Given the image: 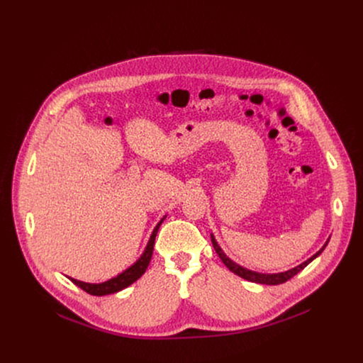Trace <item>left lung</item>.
Returning a JSON list of instances; mask_svg holds the SVG:
<instances>
[{"label": "left lung", "mask_w": 363, "mask_h": 363, "mask_svg": "<svg viewBox=\"0 0 363 363\" xmlns=\"http://www.w3.org/2000/svg\"><path fill=\"white\" fill-rule=\"evenodd\" d=\"M329 240H330V237L328 238V241L323 244V247H322L316 254H313L312 257L307 258V260H306V262H303L301 264H298V266H296V267H293V269H290V270H287V272L266 274V273H258V272L248 270V269H245V267H242V266L237 264L235 262H233L231 258H230V257L223 251V248H221V247H220V244L217 242V240H216L214 234L211 233V241H213V245H214V248H216V252L218 254V257L221 258V262L228 267V270H230V272H233L234 274L240 276V277H241V279H244V280H248V281H252V283H258V284H269V286L281 284V283H284V281L290 280L291 277H294L297 273H300V272H301L307 264L312 263L316 257H319V255L322 254V251L326 248V245H328Z\"/></svg>", "instance_id": "8db88e82"}]
</instances>
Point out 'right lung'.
<instances>
[{
  "mask_svg": "<svg viewBox=\"0 0 363 363\" xmlns=\"http://www.w3.org/2000/svg\"><path fill=\"white\" fill-rule=\"evenodd\" d=\"M167 218V216L164 218H161V221L157 224V227L153 228L149 241L143 250V252L140 254V257L138 260L129 266L126 270H123L122 273H119L118 276L101 281V283H86V281H80L76 280L73 277H69V280H72L76 286H79L80 289H83L86 293L93 294V296H106V294H112V293H118L126 287H129L132 283H135L147 269L150 258H152V252H153V244H155V237H157V233L161 227V224L164 223V220Z\"/></svg>",
  "mask_w": 363,
  "mask_h": 363,
  "instance_id": "right-lung-1",
  "label": "right lung"
}]
</instances>
